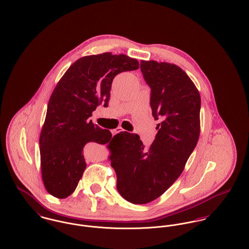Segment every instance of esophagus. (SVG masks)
<instances>
[{
	"label": "esophagus",
	"instance_id": "34e87169",
	"mask_svg": "<svg viewBox=\"0 0 249 249\" xmlns=\"http://www.w3.org/2000/svg\"><path fill=\"white\" fill-rule=\"evenodd\" d=\"M121 132H123V130H122L121 128H117L116 130L114 131V133H115V134H118V133H121Z\"/></svg>",
	"mask_w": 249,
	"mask_h": 249
}]
</instances>
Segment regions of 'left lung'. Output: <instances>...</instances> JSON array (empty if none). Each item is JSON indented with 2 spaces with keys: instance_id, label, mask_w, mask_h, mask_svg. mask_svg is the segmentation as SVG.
Listing matches in <instances>:
<instances>
[{
  "instance_id": "1",
  "label": "left lung",
  "mask_w": 249,
  "mask_h": 249,
  "mask_svg": "<svg viewBox=\"0 0 249 249\" xmlns=\"http://www.w3.org/2000/svg\"><path fill=\"white\" fill-rule=\"evenodd\" d=\"M140 70L151 88L150 105L158 130L146 148L136 134H116L109 144L116 189L132 204L150 203L177 180L200 134V94L177 65L141 60Z\"/></svg>"
}]
</instances>
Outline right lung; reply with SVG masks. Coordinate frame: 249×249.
Returning <instances> with one entry per match:
<instances>
[{"label":"right lung","mask_w":249,"mask_h":249,"mask_svg":"<svg viewBox=\"0 0 249 249\" xmlns=\"http://www.w3.org/2000/svg\"><path fill=\"white\" fill-rule=\"evenodd\" d=\"M138 67L137 59L108 52L77 59L58 81L39 136L42 181L54 197L63 199L75 192L87 166V143L107 144L115 138L90 117L98 105L108 106L115 76Z\"/></svg>","instance_id":"1"}]
</instances>
